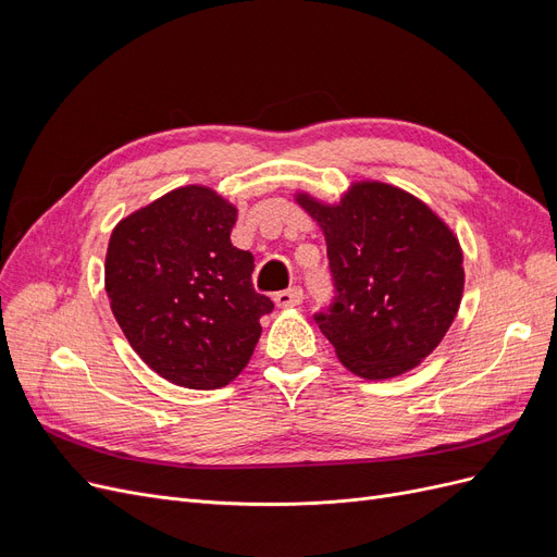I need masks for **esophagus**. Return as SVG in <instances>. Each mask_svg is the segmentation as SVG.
Instances as JSON below:
<instances>
[{
	"label": "esophagus",
	"mask_w": 557,
	"mask_h": 557,
	"mask_svg": "<svg viewBox=\"0 0 557 557\" xmlns=\"http://www.w3.org/2000/svg\"><path fill=\"white\" fill-rule=\"evenodd\" d=\"M274 301L276 307L281 309H290V307H299L301 301H305V290L299 288V285H295V288H288V290H281L274 295Z\"/></svg>",
	"instance_id": "esophagus-1"
}]
</instances>
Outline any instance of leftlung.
<instances>
[{
  "instance_id": "left-lung-1",
  "label": "left lung",
  "mask_w": 557,
  "mask_h": 557,
  "mask_svg": "<svg viewBox=\"0 0 557 557\" xmlns=\"http://www.w3.org/2000/svg\"><path fill=\"white\" fill-rule=\"evenodd\" d=\"M323 227L334 285L313 320L352 374L393 379L440 346L458 313L465 269L448 225L395 185L362 181L339 205L297 195Z\"/></svg>"
}]
</instances>
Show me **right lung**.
<instances>
[{
    "label": "right lung",
    "mask_w": 557,
    "mask_h": 557,
    "mask_svg": "<svg viewBox=\"0 0 557 557\" xmlns=\"http://www.w3.org/2000/svg\"><path fill=\"white\" fill-rule=\"evenodd\" d=\"M237 209L205 185L166 193L111 232L104 283L137 356L193 391L242 374L274 301L252 288V256L234 248Z\"/></svg>",
    "instance_id": "right-lung-1"
}]
</instances>
